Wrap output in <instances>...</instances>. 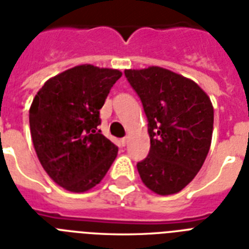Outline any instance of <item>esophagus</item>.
<instances>
[{"mask_svg": "<svg viewBox=\"0 0 249 249\" xmlns=\"http://www.w3.org/2000/svg\"><path fill=\"white\" fill-rule=\"evenodd\" d=\"M120 142H121V146H125V144H126V142H128V137H124V138H121Z\"/></svg>", "mask_w": 249, "mask_h": 249, "instance_id": "esophagus-1", "label": "esophagus"}]
</instances>
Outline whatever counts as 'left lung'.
I'll use <instances>...</instances> for the list:
<instances>
[{
    "label": "left lung",
    "mask_w": 249,
    "mask_h": 249,
    "mask_svg": "<svg viewBox=\"0 0 249 249\" xmlns=\"http://www.w3.org/2000/svg\"><path fill=\"white\" fill-rule=\"evenodd\" d=\"M148 121L150 152L137 164L141 179L159 195L179 193L200 170L213 133V106L193 80L161 67L125 70Z\"/></svg>",
    "instance_id": "left-lung-1"
}]
</instances>
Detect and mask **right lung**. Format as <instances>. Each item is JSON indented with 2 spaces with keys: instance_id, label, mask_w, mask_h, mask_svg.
Masks as SVG:
<instances>
[{
  "instance_id": "obj_1",
  "label": "right lung",
  "mask_w": 249,
  "mask_h": 249,
  "mask_svg": "<svg viewBox=\"0 0 249 249\" xmlns=\"http://www.w3.org/2000/svg\"><path fill=\"white\" fill-rule=\"evenodd\" d=\"M121 75L119 70L76 66L49 79L33 99L29 126L37 158L68 191L98 185L116 159L119 148L98 125L99 109Z\"/></svg>"
}]
</instances>
